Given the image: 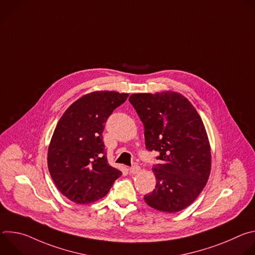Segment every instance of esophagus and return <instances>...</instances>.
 <instances>
[{
  "instance_id": "1",
  "label": "esophagus",
  "mask_w": 255,
  "mask_h": 255,
  "mask_svg": "<svg viewBox=\"0 0 255 255\" xmlns=\"http://www.w3.org/2000/svg\"><path fill=\"white\" fill-rule=\"evenodd\" d=\"M139 171H140V166H138V165H133L132 167L129 168L130 174H136V173H138Z\"/></svg>"
}]
</instances>
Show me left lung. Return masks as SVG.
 I'll use <instances>...</instances> for the list:
<instances>
[{
	"mask_svg": "<svg viewBox=\"0 0 255 255\" xmlns=\"http://www.w3.org/2000/svg\"><path fill=\"white\" fill-rule=\"evenodd\" d=\"M129 102L144 125L145 146L159 153L152 171L155 189L144 196L149 207L175 213L189 207L211 172V146L204 123L181 94H133Z\"/></svg>",
	"mask_w": 255,
	"mask_h": 255,
	"instance_id": "left-lung-1",
	"label": "left lung"
}]
</instances>
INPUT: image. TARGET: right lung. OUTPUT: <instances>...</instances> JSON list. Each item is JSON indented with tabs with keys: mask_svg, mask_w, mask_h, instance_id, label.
<instances>
[{
	"mask_svg": "<svg viewBox=\"0 0 255 255\" xmlns=\"http://www.w3.org/2000/svg\"><path fill=\"white\" fill-rule=\"evenodd\" d=\"M126 93L96 91L72 103L51 137L47 163L58 191L71 202L91 204L110 191L121 170L108 163L102 133Z\"/></svg>",
	"mask_w": 255,
	"mask_h": 255,
	"instance_id": "1",
	"label": "right lung"
}]
</instances>
